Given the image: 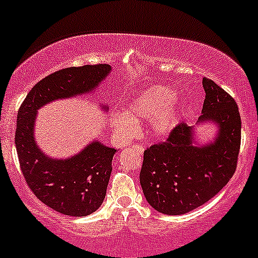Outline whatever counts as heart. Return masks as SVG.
<instances>
[{
    "label": "heart",
    "instance_id": "obj_1",
    "mask_svg": "<svg viewBox=\"0 0 258 258\" xmlns=\"http://www.w3.org/2000/svg\"><path fill=\"white\" fill-rule=\"evenodd\" d=\"M181 106L182 98L175 94L172 88L161 84L147 87L130 100L126 112L111 116V124L118 135L128 137L137 131V121L153 118V134L166 136L176 126Z\"/></svg>",
    "mask_w": 258,
    "mask_h": 258
}]
</instances>
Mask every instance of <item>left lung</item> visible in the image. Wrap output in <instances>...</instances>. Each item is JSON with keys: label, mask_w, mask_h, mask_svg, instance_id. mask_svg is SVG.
Instances as JSON below:
<instances>
[{"label": "left lung", "mask_w": 258, "mask_h": 258, "mask_svg": "<svg viewBox=\"0 0 258 258\" xmlns=\"http://www.w3.org/2000/svg\"><path fill=\"white\" fill-rule=\"evenodd\" d=\"M206 92L198 123L216 124L209 143L198 144L196 131L181 122L165 142L144 151L140 181L147 202L159 213L179 216L205 205L234 175L241 142L236 103L212 79H202Z\"/></svg>", "instance_id": "1"}]
</instances>
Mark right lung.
Wrapping results in <instances>:
<instances>
[{"mask_svg":"<svg viewBox=\"0 0 258 258\" xmlns=\"http://www.w3.org/2000/svg\"><path fill=\"white\" fill-rule=\"evenodd\" d=\"M110 72L109 64L57 71L36 83L18 110L14 141L25 181L42 203L64 216L86 217L100 207L116 149L93 141L73 157L52 159L35 142L36 114L53 100L93 92ZM101 109L106 110V105Z\"/></svg>","mask_w":258,"mask_h":258,"instance_id":"add662e5","label":"right lung"}]
</instances>
